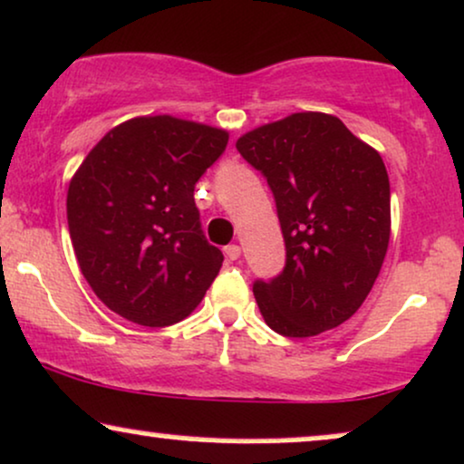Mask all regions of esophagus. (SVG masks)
Masks as SVG:
<instances>
[{
  "label": "esophagus",
  "instance_id": "1",
  "mask_svg": "<svg viewBox=\"0 0 464 464\" xmlns=\"http://www.w3.org/2000/svg\"><path fill=\"white\" fill-rule=\"evenodd\" d=\"M239 255H242V248H239L237 244H228V246H225V256L228 261L239 259Z\"/></svg>",
  "mask_w": 464,
  "mask_h": 464
}]
</instances>
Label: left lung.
<instances>
[{
    "label": "left lung",
    "instance_id": "1",
    "mask_svg": "<svg viewBox=\"0 0 464 464\" xmlns=\"http://www.w3.org/2000/svg\"><path fill=\"white\" fill-rule=\"evenodd\" d=\"M236 147L267 179L285 237V270L253 287L266 324L285 337L337 328L387 255L392 192L381 153L324 111L255 127Z\"/></svg>",
    "mask_w": 464,
    "mask_h": 464
}]
</instances>
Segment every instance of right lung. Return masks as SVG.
I'll use <instances>...</instances> for the list:
<instances>
[{
	"label": "right lung",
	"instance_id": "obj_1",
	"mask_svg": "<svg viewBox=\"0 0 464 464\" xmlns=\"http://www.w3.org/2000/svg\"><path fill=\"white\" fill-rule=\"evenodd\" d=\"M228 131L170 114L136 116L91 149L66 194L77 264L110 311L170 326L197 309L222 266L200 231L194 186Z\"/></svg>",
	"mask_w": 464,
	"mask_h": 464
}]
</instances>
